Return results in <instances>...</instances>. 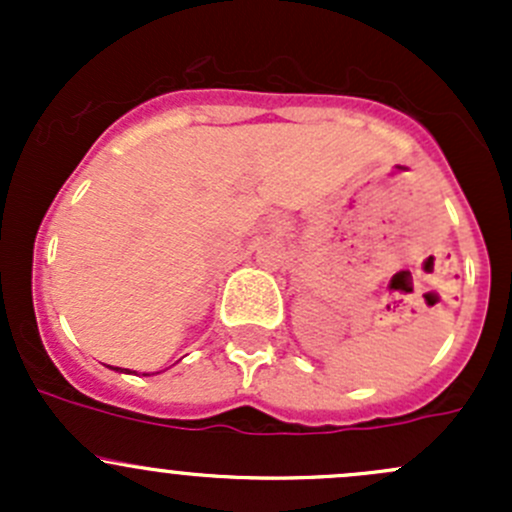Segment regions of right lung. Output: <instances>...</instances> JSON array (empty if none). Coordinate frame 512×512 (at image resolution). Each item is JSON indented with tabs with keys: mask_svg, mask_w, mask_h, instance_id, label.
<instances>
[{
	"mask_svg": "<svg viewBox=\"0 0 512 512\" xmlns=\"http://www.w3.org/2000/svg\"><path fill=\"white\" fill-rule=\"evenodd\" d=\"M116 371H118V366H116ZM121 371H123V369H121ZM126 371H128V369H126Z\"/></svg>",
	"mask_w": 512,
	"mask_h": 512,
	"instance_id": "add662e5",
	"label": "right lung"
}]
</instances>
